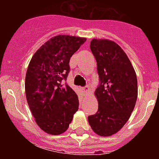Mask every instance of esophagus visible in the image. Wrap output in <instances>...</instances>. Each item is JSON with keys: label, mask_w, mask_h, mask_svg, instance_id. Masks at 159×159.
Returning <instances> with one entry per match:
<instances>
[{"label": "esophagus", "mask_w": 159, "mask_h": 159, "mask_svg": "<svg viewBox=\"0 0 159 159\" xmlns=\"http://www.w3.org/2000/svg\"><path fill=\"white\" fill-rule=\"evenodd\" d=\"M82 91L83 92H84V93L88 94L90 92V88L88 86L85 87V88H82Z\"/></svg>", "instance_id": "1"}]
</instances>
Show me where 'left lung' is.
<instances>
[{
	"label": "left lung",
	"instance_id": "8db88e82",
	"mask_svg": "<svg viewBox=\"0 0 159 159\" xmlns=\"http://www.w3.org/2000/svg\"><path fill=\"white\" fill-rule=\"evenodd\" d=\"M90 48L101 84L94 93L98 111L88 116V123L95 134L107 137L121 130L134 111L137 76L127 54L115 41L94 38Z\"/></svg>",
	"mask_w": 159,
	"mask_h": 159
}]
</instances>
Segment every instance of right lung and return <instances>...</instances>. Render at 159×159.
<instances>
[{"label": "right lung", "instance_id": "obj_1", "mask_svg": "<svg viewBox=\"0 0 159 159\" xmlns=\"http://www.w3.org/2000/svg\"><path fill=\"white\" fill-rule=\"evenodd\" d=\"M86 38L58 35L49 39L32 56L25 75V95L35 122L47 134L58 135L67 130L79 99L64 84L70 59Z\"/></svg>", "mask_w": 159, "mask_h": 159}]
</instances>
